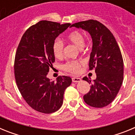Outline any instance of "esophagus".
Here are the masks:
<instances>
[{"label": "esophagus", "mask_w": 135, "mask_h": 135, "mask_svg": "<svg viewBox=\"0 0 135 135\" xmlns=\"http://www.w3.org/2000/svg\"><path fill=\"white\" fill-rule=\"evenodd\" d=\"M81 81V79L80 78H72V82H80Z\"/></svg>", "instance_id": "1"}]
</instances>
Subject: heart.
<instances>
[{
	"label": "heart",
	"instance_id": "b5f03b06",
	"mask_svg": "<svg viewBox=\"0 0 135 135\" xmlns=\"http://www.w3.org/2000/svg\"><path fill=\"white\" fill-rule=\"evenodd\" d=\"M66 40L70 43L76 45L79 49H82L84 46V37L79 31H73L68 34ZM64 42L59 38H57L53 42L52 49L53 53L56 58H60L64 53ZM82 64V61H68L64 65L63 68L65 71L71 74H77L80 71V66Z\"/></svg>",
	"mask_w": 135,
	"mask_h": 135
}]
</instances>
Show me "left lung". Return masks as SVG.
Masks as SVG:
<instances>
[{"label": "left lung", "mask_w": 135, "mask_h": 135, "mask_svg": "<svg viewBox=\"0 0 135 135\" xmlns=\"http://www.w3.org/2000/svg\"><path fill=\"white\" fill-rule=\"evenodd\" d=\"M71 27L88 32L93 41L89 69L95 68L97 78L90 91L83 97L84 101L94 108L105 107L114 101L123 81L124 62L120 48L112 32L97 20L80 21ZM83 80L91 82L86 76Z\"/></svg>", "instance_id": "8db88e82"}]
</instances>
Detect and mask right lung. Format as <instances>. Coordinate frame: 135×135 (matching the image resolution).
Segmentation results:
<instances>
[{
  "label": "right lung",
  "instance_id": "obj_1",
  "mask_svg": "<svg viewBox=\"0 0 135 135\" xmlns=\"http://www.w3.org/2000/svg\"><path fill=\"white\" fill-rule=\"evenodd\" d=\"M68 27L70 23L39 21L26 31L16 51L14 70L19 90L31 108L44 114L61 107L65 89L72 82L69 76H59L56 82L46 76L55 59L53 42Z\"/></svg>",
  "mask_w": 135,
  "mask_h": 135
}]
</instances>
